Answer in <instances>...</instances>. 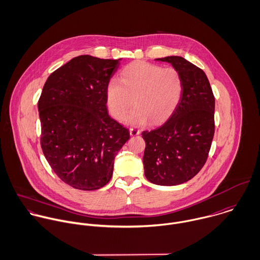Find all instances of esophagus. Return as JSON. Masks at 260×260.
I'll return each mask as SVG.
<instances>
[{"label": "esophagus", "mask_w": 260, "mask_h": 260, "mask_svg": "<svg viewBox=\"0 0 260 260\" xmlns=\"http://www.w3.org/2000/svg\"><path fill=\"white\" fill-rule=\"evenodd\" d=\"M129 135L132 136V137H136V136H138V135H140V131L139 129H137V128H129Z\"/></svg>", "instance_id": "34e87169"}]
</instances>
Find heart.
<instances>
[{
    "label": "heart",
    "instance_id": "heart-1",
    "mask_svg": "<svg viewBox=\"0 0 260 260\" xmlns=\"http://www.w3.org/2000/svg\"><path fill=\"white\" fill-rule=\"evenodd\" d=\"M183 90L180 74L173 68L138 61L125 67L119 81L112 79L106 87L107 105L116 119L125 116L129 124L143 125L150 120L159 123L168 118L178 106Z\"/></svg>",
    "mask_w": 260,
    "mask_h": 260
}]
</instances>
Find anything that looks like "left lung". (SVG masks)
<instances>
[{"label": "left lung", "instance_id": "8db88e82", "mask_svg": "<svg viewBox=\"0 0 260 260\" xmlns=\"http://www.w3.org/2000/svg\"><path fill=\"white\" fill-rule=\"evenodd\" d=\"M178 71L183 90L167 121L142 133L146 178L157 185L173 186L194 177L205 165L215 134V97L203 70L177 55L156 58Z\"/></svg>", "mask_w": 260, "mask_h": 260}]
</instances>
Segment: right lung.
Masks as SVG:
<instances>
[{
    "label": "right lung",
    "mask_w": 260,
    "mask_h": 260,
    "mask_svg": "<svg viewBox=\"0 0 260 260\" xmlns=\"http://www.w3.org/2000/svg\"><path fill=\"white\" fill-rule=\"evenodd\" d=\"M120 59L74 57L50 74L38 100L44 157L76 189L96 190L108 183L115 156L129 139L106 106V87Z\"/></svg>",
    "instance_id": "obj_1"
}]
</instances>
